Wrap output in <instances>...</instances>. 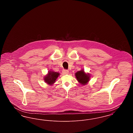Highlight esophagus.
Masks as SVG:
<instances>
[{"mask_svg": "<svg viewBox=\"0 0 133 133\" xmlns=\"http://www.w3.org/2000/svg\"><path fill=\"white\" fill-rule=\"evenodd\" d=\"M62 72H63V73L64 74H68L69 73V71H68V70H63Z\"/></svg>", "mask_w": 133, "mask_h": 133, "instance_id": "1", "label": "esophagus"}]
</instances>
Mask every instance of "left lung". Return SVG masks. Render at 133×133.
I'll return each mask as SVG.
<instances>
[{
	"instance_id": "obj_1",
	"label": "left lung",
	"mask_w": 133,
	"mask_h": 133,
	"mask_svg": "<svg viewBox=\"0 0 133 133\" xmlns=\"http://www.w3.org/2000/svg\"><path fill=\"white\" fill-rule=\"evenodd\" d=\"M77 80L82 85H85L88 84L90 80V74L86 73L84 70L82 69L77 72L75 74Z\"/></svg>"
}]
</instances>
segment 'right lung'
Here are the masks:
<instances>
[{"mask_svg": "<svg viewBox=\"0 0 133 133\" xmlns=\"http://www.w3.org/2000/svg\"><path fill=\"white\" fill-rule=\"evenodd\" d=\"M60 75V73L53 71H48V73L44 77L45 82L48 85H52L56 82V80Z\"/></svg>", "mask_w": 133, "mask_h": 133, "instance_id": "right-lung-1", "label": "right lung"}]
</instances>
